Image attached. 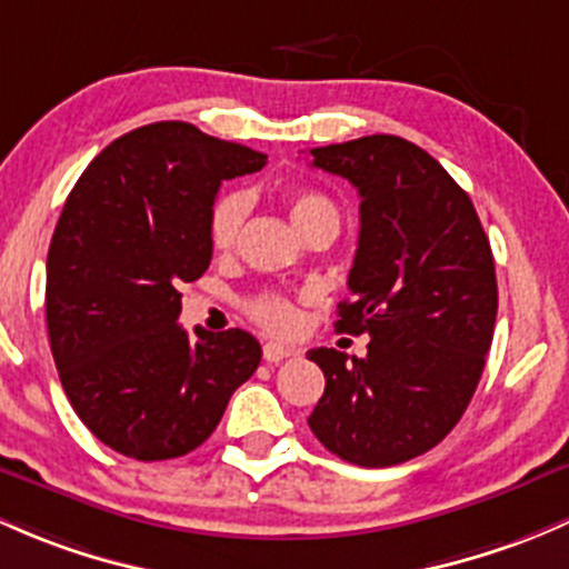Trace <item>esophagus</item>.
Listing matches in <instances>:
<instances>
[{
  "mask_svg": "<svg viewBox=\"0 0 569 569\" xmlns=\"http://www.w3.org/2000/svg\"><path fill=\"white\" fill-rule=\"evenodd\" d=\"M296 350L292 348H284V345L279 342H266V348H262V359L268 361V365H279V361H284L287 356H292Z\"/></svg>",
  "mask_w": 569,
  "mask_h": 569,
  "instance_id": "obj_1",
  "label": "esophagus"
}]
</instances>
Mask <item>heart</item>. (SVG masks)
<instances>
[{
  "mask_svg": "<svg viewBox=\"0 0 569 569\" xmlns=\"http://www.w3.org/2000/svg\"><path fill=\"white\" fill-rule=\"evenodd\" d=\"M251 199L246 191H224L208 213V243L213 251H230L236 246L241 227L249 213ZM287 210H290L292 224L301 236L312 232L315 227L333 224L339 230V210L331 199L320 191L298 189L287 194ZM246 312L254 323H260L271 333H290L298 326V309L282 292H260V296L246 301Z\"/></svg>",
  "mask_w": 569,
  "mask_h": 569,
  "instance_id": "heart-1",
  "label": "heart"
}]
</instances>
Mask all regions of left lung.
<instances>
[{
	"label": "left lung",
	"instance_id": "left-lung-1",
	"mask_svg": "<svg viewBox=\"0 0 569 569\" xmlns=\"http://www.w3.org/2000/svg\"><path fill=\"white\" fill-rule=\"evenodd\" d=\"M309 156L361 197L337 331L370 333L365 359L307 353L326 375L309 427L353 466H397L441 443L477 391L499 309L493 251L466 191L408 139L375 133Z\"/></svg>",
	"mask_w": 569,
	"mask_h": 569
}]
</instances>
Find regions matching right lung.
Returning a JSON list of instances; mask_svg holds the SVG:
<instances>
[{"mask_svg": "<svg viewBox=\"0 0 569 569\" xmlns=\"http://www.w3.org/2000/svg\"><path fill=\"white\" fill-rule=\"evenodd\" d=\"M266 158L191 122H150L103 148L70 191L46 262L51 353L73 411L126 458L189 455L260 365L241 328H194V342L178 287L208 271L221 180Z\"/></svg>", "mask_w": 569, "mask_h": 569, "instance_id": "1", "label": "right lung"}]
</instances>
